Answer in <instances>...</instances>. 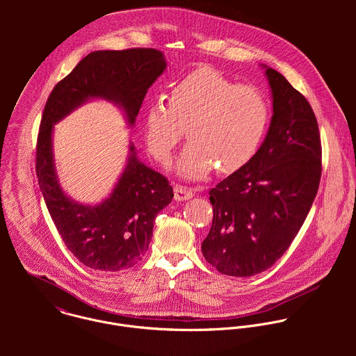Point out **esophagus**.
Wrapping results in <instances>:
<instances>
[{
    "instance_id": "34e87169",
    "label": "esophagus",
    "mask_w": 356,
    "mask_h": 356,
    "mask_svg": "<svg viewBox=\"0 0 356 356\" xmlns=\"http://www.w3.org/2000/svg\"><path fill=\"white\" fill-rule=\"evenodd\" d=\"M174 195H175V200L181 202V200H189L195 196L193 189L188 188V186H182V185H177L174 188Z\"/></svg>"
}]
</instances>
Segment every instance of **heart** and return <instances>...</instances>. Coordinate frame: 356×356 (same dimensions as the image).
<instances>
[{
	"mask_svg": "<svg viewBox=\"0 0 356 356\" xmlns=\"http://www.w3.org/2000/svg\"><path fill=\"white\" fill-rule=\"evenodd\" d=\"M268 119V104L257 89L204 67L177 82L168 102L160 99L148 106L145 141L153 157L167 164L186 129L191 143L178 172L199 179L216 165L219 172L230 174L254 157Z\"/></svg>",
	"mask_w": 356,
	"mask_h": 356,
	"instance_id": "1",
	"label": "heart"
}]
</instances>
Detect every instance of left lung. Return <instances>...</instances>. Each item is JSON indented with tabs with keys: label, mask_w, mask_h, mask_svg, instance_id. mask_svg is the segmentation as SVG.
I'll list each match as a JSON object with an SVG mask.
<instances>
[{
	"label": "left lung",
	"mask_w": 356,
	"mask_h": 356,
	"mask_svg": "<svg viewBox=\"0 0 356 356\" xmlns=\"http://www.w3.org/2000/svg\"><path fill=\"white\" fill-rule=\"evenodd\" d=\"M266 67V65H264ZM273 118L254 157L209 191L212 226L202 244L219 273L251 277L270 268L305 223L322 174L315 113L284 75L266 67Z\"/></svg>",
	"instance_id": "8db88e82"
}]
</instances>
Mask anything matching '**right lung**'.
I'll list each match as a JSON object with an SVG mask.
<instances>
[{"instance_id": "1", "label": "right lung", "mask_w": 356, "mask_h": 356, "mask_svg": "<svg viewBox=\"0 0 356 356\" xmlns=\"http://www.w3.org/2000/svg\"><path fill=\"white\" fill-rule=\"evenodd\" d=\"M165 65L163 53L152 48L92 51L53 88L45 104L35 157L40 189L64 244L89 268L119 271L141 260L157 213L174 197L172 186L143 164L130 145L127 164L108 199L99 205L71 200L54 170L53 124L90 99L118 104L134 124L148 89Z\"/></svg>"}]
</instances>
